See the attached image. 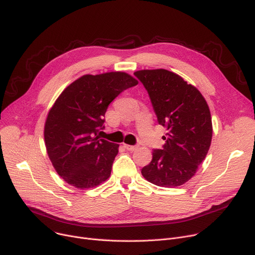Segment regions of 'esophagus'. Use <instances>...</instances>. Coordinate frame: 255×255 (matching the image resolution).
<instances>
[{
  "instance_id": "obj_1",
  "label": "esophagus",
  "mask_w": 255,
  "mask_h": 255,
  "mask_svg": "<svg viewBox=\"0 0 255 255\" xmlns=\"http://www.w3.org/2000/svg\"><path fill=\"white\" fill-rule=\"evenodd\" d=\"M124 148L126 150H128V151H134V150H136L138 148V146L137 145H130V144L124 143Z\"/></svg>"
}]
</instances>
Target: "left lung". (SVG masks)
<instances>
[{
    "mask_svg": "<svg viewBox=\"0 0 255 255\" xmlns=\"http://www.w3.org/2000/svg\"><path fill=\"white\" fill-rule=\"evenodd\" d=\"M134 75L148 92L159 125L166 128L162 149L153 150L152 161L141 168L144 179L161 187H177L190 180L209 151L212 119L200 92L165 69L140 70Z\"/></svg>",
    "mask_w": 255,
    "mask_h": 255,
    "instance_id": "obj_1",
    "label": "left lung"
}]
</instances>
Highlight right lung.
Returning a JSON list of instances; mask_svg holds the SVG:
<instances>
[{
	"label": "right lung",
	"mask_w": 255,
	"mask_h": 255,
	"mask_svg": "<svg viewBox=\"0 0 255 255\" xmlns=\"http://www.w3.org/2000/svg\"><path fill=\"white\" fill-rule=\"evenodd\" d=\"M138 84L125 72L84 75L67 87L48 113L46 151L59 176L80 189L109 179L119 144L100 138L111 102Z\"/></svg>",
	"instance_id": "add662e5"
}]
</instances>
